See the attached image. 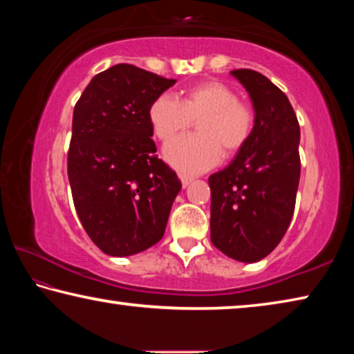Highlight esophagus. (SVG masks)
Here are the masks:
<instances>
[{
    "label": "esophagus",
    "instance_id": "34e87169",
    "mask_svg": "<svg viewBox=\"0 0 354 354\" xmlns=\"http://www.w3.org/2000/svg\"><path fill=\"white\" fill-rule=\"evenodd\" d=\"M179 179H181V184H183V187H187L189 184L192 183V178L187 176V175H181V173H179Z\"/></svg>",
    "mask_w": 354,
    "mask_h": 354
}]
</instances>
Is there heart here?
<instances>
[{"mask_svg": "<svg viewBox=\"0 0 354 354\" xmlns=\"http://www.w3.org/2000/svg\"><path fill=\"white\" fill-rule=\"evenodd\" d=\"M199 121L198 136L168 143L164 156L183 173H201L216 167L222 153L232 157L245 147L255 129V110L238 93L218 80L190 86L183 102L162 94L149 106V121L160 142H170Z\"/></svg>", "mask_w": 354, "mask_h": 354, "instance_id": "heart-1", "label": "heart"}]
</instances>
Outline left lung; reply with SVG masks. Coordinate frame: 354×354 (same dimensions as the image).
<instances>
[{
    "label": "left lung",
    "mask_w": 354,
    "mask_h": 354,
    "mask_svg": "<svg viewBox=\"0 0 354 354\" xmlns=\"http://www.w3.org/2000/svg\"><path fill=\"white\" fill-rule=\"evenodd\" d=\"M248 89L255 129L232 164L211 175V241L233 260L255 263L282 241L299 186V122L288 97L263 74L232 71Z\"/></svg>",
    "instance_id": "1"
}]
</instances>
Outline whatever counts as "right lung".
<instances>
[{
  "label": "right lung",
  "mask_w": 354,
  "mask_h": 354,
  "mask_svg": "<svg viewBox=\"0 0 354 354\" xmlns=\"http://www.w3.org/2000/svg\"><path fill=\"white\" fill-rule=\"evenodd\" d=\"M175 82L116 64L75 104L67 176L78 218L106 255L138 254L164 236L181 181L154 154L149 106Z\"/></svg>",
  "instance_id": "obj_1"
}]
</instances>
